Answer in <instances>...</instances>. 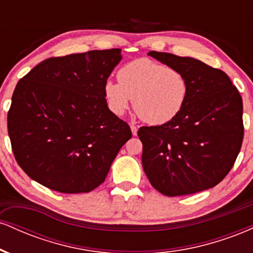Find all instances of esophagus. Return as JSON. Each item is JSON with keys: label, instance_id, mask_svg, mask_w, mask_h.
<instances>
[{"label": "esophagus", "instance_id": "1", "mask_svg": "<svg viewBox=\"0 0 253 253\" xmlns=\"http://www.w3.org/2000/svg\"><path fill=\"white\" fill-rule=\"evenodd\" d=\"M130 130H132V134L133 135H136V133H138V127L135 126V125H130Z\"/></svg>", "mask_w": 253, "mask_h": 253}]
</instances>
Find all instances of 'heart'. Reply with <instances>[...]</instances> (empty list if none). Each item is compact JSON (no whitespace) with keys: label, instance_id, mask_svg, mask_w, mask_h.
Returning a JSON list of instances; mask_svg holds the SVG:
<instances>
[{"label":"heart","instance_id":"heart-1","mask_svg":"<svg viewBox=\"0 0 253 253\" xmlns=\"http://www.w3.org/2000/svg\"><path fill=\"white\" fill-rule=\"evenodd\" d=\"M118 82L104 84L103 94L110 112L121 117L133 100L136 114L150 125L173 120L189 95L182 72L149 58H138L124 65L118 71Z\"/></svg>","mask_w":253,"mask_h":253}]
</instances>
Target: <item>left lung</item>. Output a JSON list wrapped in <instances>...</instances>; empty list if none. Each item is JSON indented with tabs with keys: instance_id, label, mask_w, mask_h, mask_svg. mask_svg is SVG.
<instances>
[{
	"instance_id": "obj_1",
	"label": "left lung",
	"mask_w": 253,
	"mask_h": 253,
	"mask_svg": "<svg viewBox=\"0 0 253 253\" xmlns=\"http://www.w3.org/2000/svg\"><path fill=\"white\" fill-rule=\"evenodd\" d=\"M147 54L182 72L189 85L187 103L173 120L138 130L147 178L165 196L215 187L232 169L242 147L239 91L225 72L201 60L165 52Z\"/></svg>"
}]
</instances>
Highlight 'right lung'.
Masks as SVG:
<instances>
[{"mask_svg":"<svg viewBox=\"0 0 253 253\" xmlns=\"http://www.w3.org/2000/svg\"><path fill=\"white\" fill-rule=\"evenodd\" d=\"M121 58L120 48L48 58L17 82L8 134L32 179L65 194L89 193L104 182L132 136L103 94Z\"/></svg>","mask_w":253,"mask_h":253,"instance_id":"add662e5","label":"right lung"}]
</instances>
